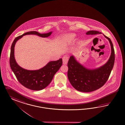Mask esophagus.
Returning <instances> with one entry per match:
<instances>
[{"label":"esophagus","instance_id":"obj_1","mask_svg":"<svg viewBox=\"0 0 125 125\" xmlns=\"http://www.w3.org/2000/svg\"><path fill=\"white\" fill-rule=\"evenodd\" d=\"M69 61V56L65 55L62 57V62L63 64H67Z\"/></svg>","mask_w":125,"mask_h":125}]
</instances>
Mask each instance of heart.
Masks as SVG:
<instances>
[{"instance_id":"heart-1","label":"heart","mask_w":125,"mask_h":125,"mask_svg":"<svg viewBox=\"0 0 125 125\" xmlns=\"http://www.w3.org/2000/svg\"><path fill=\"white\" fill-rule=\"evenodd\" d=\"M75 36H76V34H74V33H71V34H69V35L65 36L64 39H63V40L65 41L71 40H72L73 39H74Z\"/></svg>"}]
</instances>
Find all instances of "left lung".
I'll use <instances>...</instances> for the list:
<instances>
[{
	"mask_svg": "<svg viewBox=\"0 0 125 125\" xmlns=\"http://www.w3.org/2000/svg\"><path fill=\"white\" fill-rule=\"evenodd\" d=\"M101 33L93 30L86 32L87 35ZM104 35L109 40L111 48L110 56L104 65L97 69H87L78 62L73 56L69 59L68 77L71 84L78 91L88 93L95 91L104 85L109 79L115 62V51L111 40Z\"/></svg>",
	"mask_w": 125,
	"mask_h": 125,
	"instance_id": "1",
	"label": "left lung"
}]
</instances>
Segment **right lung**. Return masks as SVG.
Here are the masks:
<instances>
[{"label":"right lung","instance_id":"obj_1","mask_svg":"<svg viewBox=\"0 0 125 125\" xmlns=\"http://www.w3.org/2000/svg\"><path fill=\"white\" fill-rule=\"evenodd\" d=\"M52 32L46 33H40L36 31L25 32L15 38L12 43L10 57V64L12 71L18 81L27 88L39 91L45 88L52 80L55 74L60 68L62 64V59L51 61L41 69L35 70H29L23 69L16 63L14 56V47L17 40L28 34H35L43 38L50 36Z\"/></svg>","mask_w":125,"mask_h":125}]
</instances>
